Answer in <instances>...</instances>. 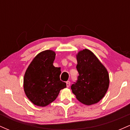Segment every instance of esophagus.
<instances>
[{
	"mask_svg": "<svg viewBox=\"0 0 130 130\" xmlns=\"http://www.w3.org/2000/svg\"><path fill=\"white\" fill-rule=\"evenodd\" d=\"M66 84H67V87H69L70 86V82L69 81V80H68V81L66 82Z\"/></svg>",
	"mask_w": 130,
	"mask_h": 130,
	"instance_id": "obj_1",
	"label": "esophagus"
}]
</instances>
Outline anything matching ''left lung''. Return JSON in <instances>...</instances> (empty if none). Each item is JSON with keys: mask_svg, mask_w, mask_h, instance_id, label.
<instances>
[{"mask_svg": "<svg viewBox=\"0 0 130 130\" xmlns=\"http://www.w3.org/2000/svg\"><path fill=\"white\" fill-rule=\"evenodd\" d=\"M77 80L71 86L73 93L86 105L98 103L104 97L109 84L106 68L95 55L85 49L76 55Z\"/></svg>", "mask_w": 130, "mask_h": 130, "instance_id": "8db88e82", "label": "left lung"}]
</instances>
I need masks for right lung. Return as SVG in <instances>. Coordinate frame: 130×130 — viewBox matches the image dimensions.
I'll return each instance as SVG.
<instances>
[{
	"label": "right lung",
	"mask_w": 130,
	"mask_h": 130,
	"mask_svg": "<svg viewBox=\"0 0 130 130\" xmlns=\"http://www.w3.org/2000/svg\"><path fill=\"white\" fill-rule=\"evenodd\" d=\"M55 52L46 50L33 59L24 77V90L35 105L46 106L57 97L61 89L67 87L60 79V68L53 65Z\"/></svg>",
	"instance_id": "obj_1"
}]
</instances>
